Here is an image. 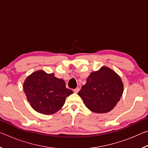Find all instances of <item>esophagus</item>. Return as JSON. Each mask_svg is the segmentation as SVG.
Here are the masks:
<instances>
[{"label":"esophagus","instance_id":"1","mask_svg":"<svg viewBox=\"0 0 148 148\" xmlns=\"http://www.w3.org/2000/svg\"><path fill=\"white\" fill-rule=\"evenodd\" d=\"M79 91V87H76V89H74V92H75V93H77V92H78Z\"/></svg>","mask_w":148,"mask_h":148}]
</instances>
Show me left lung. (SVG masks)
<instances>
[{
    "label": "left lung",
    "mask_w": 148,
    "mask_h": 148,
    "mask_svg": "<svg viewBox=\"0 0 148 148\" xmlns=\"http://www.w3.org/2000/svg\"><path fill=\"white\" fill-rule=\"evenodd\" d=\"M123 92L121 77L113 70L103 66L90 74L78 95L86 106L97 114L108 113L114 109Z\"/></svg>",
    "instance_id": "8db88e82"
}]
</instances>
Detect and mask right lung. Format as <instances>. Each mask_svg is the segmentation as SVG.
<instances>
[{"mask_svg": "<svg viewBox=\"0 0 148 148\" xmlns=\"http://www.w3.org/2000/svg\"><path fill=\"white\" fill-rule=\"evenodd\" d=\"M23 87L31 106L44 115L58 112L63 106L66 97L73 93L72 90L66 88L63 79L43 70L35 71L27 76Z\"/></svg>", "mask_w": 148, "mask_h": 148, "instance_id": "right-lung-1", "label": "right lung"}]
</instances>
